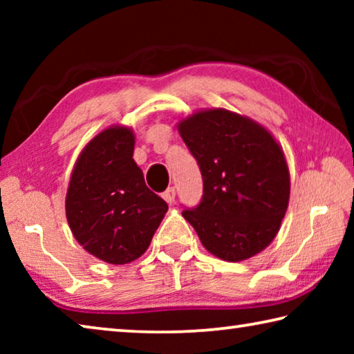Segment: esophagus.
<instances>
[{
  "label": "esophagus",
  "instance_id": "34e87169",
  "mask_svg": "<svg viewBox=\"0 0 354 354\" xmlns=\"http://www.w3.org/2000/svg\"><path fill=\"white\" fill-rule=\"evenodd\" d=\"M162 196H164V200L169 203V205H171V203H175V196H176V190H175V187H169L167 189L164 194H162Z\"/></svg>",
  "mask_w": 354,
  "mask_h": 354
}]
</instances>
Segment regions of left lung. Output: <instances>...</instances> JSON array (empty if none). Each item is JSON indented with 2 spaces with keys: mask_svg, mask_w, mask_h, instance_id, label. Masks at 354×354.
Segmentation results:
<instances>
[{
  "mask_svg": "<svg viewBox=\"0 0 354 354\" xmlns=\"http://www.w3.org/2000/svg\"><path fill=\"white\" fill-rule=\"evenodd\" d=\"M178 131L200 165L203 198L183 217L209 253L241 262L277 237L290 196L286 156L268 129L226 109H201Z\"/></svg>",
  "mask_w": 354,
  "mask_h": 354,
  "instance_id": "8db88e82",
  "label": "left lung"
}]
</instances>
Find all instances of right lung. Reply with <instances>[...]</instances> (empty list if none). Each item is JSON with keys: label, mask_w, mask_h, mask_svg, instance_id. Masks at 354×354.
I'll list each match as a JSON object with an SVG mask.
<instances>
[{"label": "right lung", "mask_w": 354, "mask_h": 354, "mask_svg": "<svg viewBox=\"0 0 354 354\" xmlns=\"http://www.w3.org/2000/svg\"><path fill=\"white\" fill-rule=\"evenodd\" d=\"M134 143L129 127L101 131L77 156L65 196V214L77 243L113 266L145 253L169 211L147 187L133 159Z\"/></svg>", "instance_id": "1"}]
</instances>
